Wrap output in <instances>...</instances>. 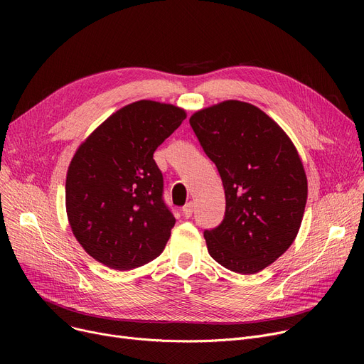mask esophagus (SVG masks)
<instances>
[{"mask_svg": "<svg viewBox=\"0 0 364 364\" xmlns=\"http://www.w3.org/2000/svg\"><path fill=\"white\" fill-rule=\"evenodd\" d=\"M193 211H195V205H193V202H188V203H186L184 206H183V215L186 217V218H190L193 215Z\"/></svg>", "mask_w": 364, "mask_h": 364, "instance_id": "1", "label": "esophagus"}]
</instances>
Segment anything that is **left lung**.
Wrapping results in <instances>:
<instances>
[{
  "instance_id": "obj_1",
  "label": "left lung",
  "mask_w": 364,
  "mask_h": 364,
  "mask_svg": "<svg viewBox=\"0 0 364 364\" xmlns=\"http://www.w3.org/2000/svg\"><path fill=\"white\" fill-rule=\"evenodd\" d=\"M223 180V223L205 230L225 269L255 274L294 243L307 203V176L292 140L251 103L225 100L188 119Z\"/></svg>"
}]
</instances>
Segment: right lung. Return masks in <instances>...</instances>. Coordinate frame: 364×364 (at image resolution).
<instances>
[{
    "label": "right lung",
    "instance_id": "add662e5",
    "mask_svg": "<svg viewBox=\"0 0 364 364\" xmlns=\"http://www.w3.org/2000/svg\"><path fill=\"white\" fill-rule=\"evenodd\" d=\"M174 105L139 100L112 113L76 149L66 176L72 233L95 261L132 270L159 257L176 218L153 153L186 119Z\"/></svg>",
    "mask_w": 364,
    "mask_h": 364
}]
</instances>
